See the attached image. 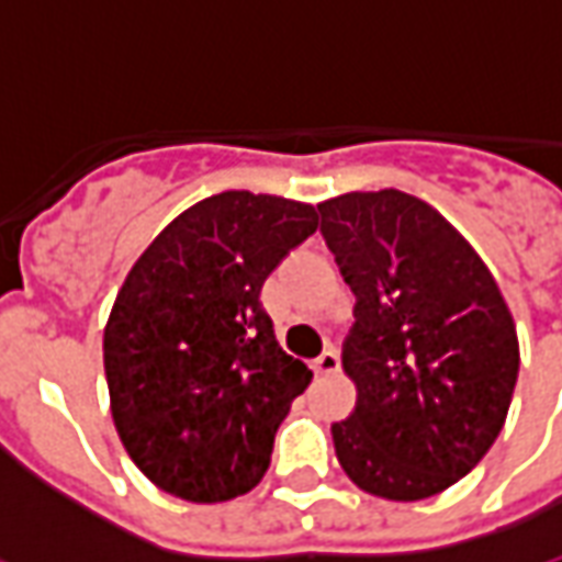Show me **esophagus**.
<instances>
[{"mask_svg": "<svg viewBox=\"0 0 562 562\" xmlns=\"http://www.w3.org/2000/svg\"><path fill=\"white\" fill-rule=\"evenodd\" d=\"M313 371L322 376L337 374V371H340V352H337V349H325L319 359L313 362Z\"/></svg>", "mask_w": 562, "mask_h": 562, "instance_id": "esophagus-1", "label": "esophagus"}]
</instances>
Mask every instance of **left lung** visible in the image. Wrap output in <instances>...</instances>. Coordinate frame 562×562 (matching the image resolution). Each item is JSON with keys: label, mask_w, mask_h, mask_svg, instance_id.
Instances as JSON below:
<instances>
[{"label": "left lung", "mask_w": 562, "mask_h": 562, "mask_svg": "<svg viewBox=\"0 0 562 562\" xmlns=\"http://www.w3.org/2000/svg\"><path fill=\"white\" fill-rule=\"evenodd\" d=\"M322 237L356 294L344 371L359 398L331 426L364 493L429 499L499 438L520 347L512 310L469 240L395 188L319 203Z\"/></svg>", "instance_id": "left-lung-1"}]
</instances>
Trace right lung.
Returning <instances> with one entry per match:
<instances>
[{"mask_svg":"<svg viewBox=\"0 0 562 562\" xmlns=\"http://www.w3.org/2000/svg\"><path fill=\"white\" fill-rule=\"evenodd\" d=\"M319 227L316 206L222 191L176 215L105 322L112 419L136 469L188 502L249 493L313 371L282 352L261 285Z\"/></svg>","mask_w":562,"mask_h":562,"instance_id":"add662e5","label":"right lung"}]
</instances>
